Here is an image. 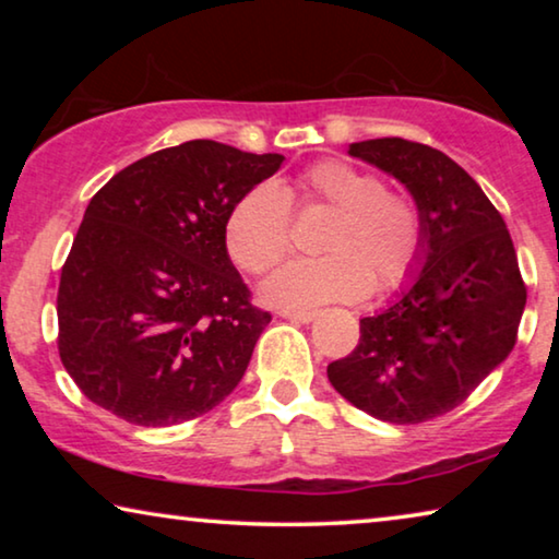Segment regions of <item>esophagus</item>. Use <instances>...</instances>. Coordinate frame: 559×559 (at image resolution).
<instances>
[{"label": "esophagus", "instance_id": "obj_1", "mask_svg": "<svg viewBox=\"0 0 559 559\" xmlns=\"http://www.w3.org/2000/svg\"><path fill=\"white\" fill-rule=\"evenodd\" d=\"M280 316L287 320H295V323H310V320H316L318 312L316 310H282Z\"/></svg>", "mask_w": 559, "mask_h": 559}]
</instances>
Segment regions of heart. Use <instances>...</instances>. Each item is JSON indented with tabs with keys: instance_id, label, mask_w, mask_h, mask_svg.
I'll use <instances>...</instances> for the list:
<instances>
[{
	"instance_id": "b5f03b06",
	"label": "heart",
	"mask_w": 559,
	"mask_h": 559,
	"mask_svg": "<svg viewBox=\"0 0 559 559\" xmlns=\"http://www.w3.org/2000/svg\"><path fill=\"white\" fill-rule=\"evenodd\" d=\"M302 209H328L320 249L325 257L297 259L262 285L264 302L287 310L323 302H354L371 293H400L415 277L425 257L427 224L423 205L407 190L386 188L377 173L318 159L295 180ZM224 243L231 262L247 274L277 266L293 247L289 193L277 182L249 188L228 211Z\"/></svg>"
}]
</instances>
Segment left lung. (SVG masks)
I'll return each instance as SVG.
<instances>
[{
	"label": "left lung",
	"mask_w": 559,
	"mask_h": 559,
	"mask_svg": "<svg viewBox=\"0 0 559 559\" xmlns=\"http://www.w3.org/2000/svg\"><path fill=\"white\" fill-rule=\"evenodd\" d=\"M350 155L409 188L427 224L425 266L361 338L328 364L335 392L394 425L445 415L511 354L526 285L501 213L461 165L427 144L381 136Z\"/></svg>",
	"instance_id": "1"
}]
</instances>
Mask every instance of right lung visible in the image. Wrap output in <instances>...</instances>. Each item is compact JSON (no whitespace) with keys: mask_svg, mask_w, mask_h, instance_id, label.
<instances>
[{"mask_svg":"<svg viewBox=\"0 0 559 559\" xmlns=\"http://www.w3.org/2000/svg\"><path fill=\"white\" fill-rule=\"evenodd\" d=\"M282 159L190 140L91 198L58 287V354L91 402L167 427L234 392L272 316L234 270L224 224Z\"/></svg>","mask_w":559,"mask_h":559,"instance_id":"obj_1","label":"right lung"}]
</instances>
